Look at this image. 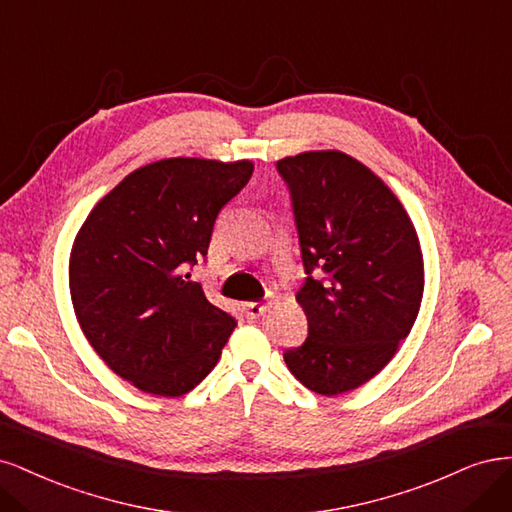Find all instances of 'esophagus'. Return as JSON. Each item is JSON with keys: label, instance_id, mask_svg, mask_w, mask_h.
Masks as SVG:
<instances>
[{"label": "esophagus", "instance_id": "34e87169", "mask_svg": "<svg viewBox=\"0 0 512 512\" xmlns=\"http://www.w3.org/2000/svg\"><path fill=\"white\" fill-rule=\"evenodd\" d=\"M263 310H266L263 302H246L244 304V315L249 319H259L263 315Z\"/></svg>", "mask_w": 512, "mask_h": 512}]
</instances>
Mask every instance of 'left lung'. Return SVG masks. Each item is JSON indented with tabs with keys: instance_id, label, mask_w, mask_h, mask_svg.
<instances>
[{
	"instance_id": "left-lung-1",
	"label": "left lung",
	"mask_w": 512,
	"mask_h": 512,
	"mask_svg": "<svg viewBox=\"0 0 512 512\" xmlns=\"http://www.w3.org/2000/svg\"><path fill=\"white\" fill-rule=\"evenodd\" d=\"M291 195L308 338L283 353L298 381L338 395L381 372L410 334L423 295L419 238L406 210L364 163L338 153L276 161Z\"/></svg>"
}]
</instances>
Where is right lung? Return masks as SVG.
Returning a JSON list of instances; mask_svg holds the SVG:
<instances>
[{
	"label": "right lung",
	"instance_id": "add662e5",
	"mask_svg": "<svg viewBox=\"0 0 512 512\" xmlns=\"http://www.w3.org/2000/svg\"><path fill=\"white\" fill-rule=\"evenodd\" d=\"M251 174V161L163 159L125 176L82 223L70 259L78 323L138 389L176 398L217 366L236 319L189 270Z\"/></svg>",
	"mask_w": 512,
	"mask_h": 512
}]
</instances>
